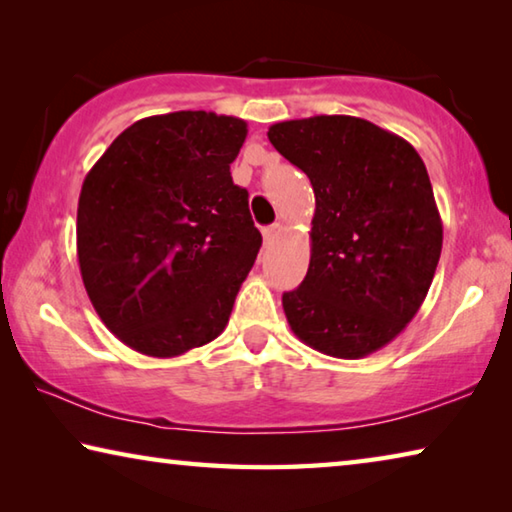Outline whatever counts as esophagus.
I'll use <instances>...</instances> for the list:
<instances>
[{"instance_id":"obj_1","label":"esophagus","mask_w":512,"mask_h":512,"mask_svg":"<svg viewBox=\"0 0 512 512\" xmlns=\"http://www.w3.org/2000/svg\"><path fill=\"white\" fill-rule=\"evenodd\" d=\"M282 232V225L280 223H273V225H268V228H264L262 230V235H264V244L268 246V244H273V239L280 235Z\"/></svg>"}]
</instances>
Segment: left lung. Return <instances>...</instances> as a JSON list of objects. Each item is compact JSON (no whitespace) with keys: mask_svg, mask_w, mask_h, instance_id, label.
I'll use <instances>...</instances> for the list:
<instances>
[{"mask_svg":"<svg viewBox=\"0 0 512 512\" xmlns=\"http://www.w3.org/2000/svg\"><path fill=\"white\" fill-rule=\"evenodd\" d=\"M268 140L316 196L307 275L282 296L293 334L329 357H368L411 323L436 273L427 167L400 135L348 115L280 121Z\"/></svg>","mask_w":512,"mask_h":512,"instance_id":"obj_1","label":"left lung"}]
</instances>
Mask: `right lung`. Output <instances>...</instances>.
I'll return each mask as SVG.
<instances>
[{
	"instance_id": "1",
	"label": "right lung",
	"mask_w": 512,
	"mask_h": 512,
	"mask_svg": "<svg viewBox=\"0 0 512 512\" xmlns=\"http://www.w3.org/2000/svg\"><path fill=\"white\" fill-rule=\"evenodd\" d=\"M246 121L205 110L128 126L83 180L76 253L92 307L121 343L169 359L228 325L262 235L230 164Z\"/></svg>"
}]
</instances>
